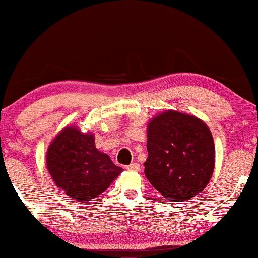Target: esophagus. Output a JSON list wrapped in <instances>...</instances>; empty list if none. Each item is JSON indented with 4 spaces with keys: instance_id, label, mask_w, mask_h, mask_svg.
Instances as JSON below:
<instances>
[{
    "instance_id": "34e87169",
    "label": "esophagus",
    "mask_w": 258,
    "mask_h": 258,
    "mask_svg": "<svg viewBox=\"0 0 258 258\" xmlns=\"http://www.w3.org/2000/svg\"><path fill=\"white\" fill-rule=\"evenodd\" d=\"M126 169H127V171H134V172H138L139 169H140V165H139L138 163H133V164L128 165V166H126Z\"/></svg>"
}]
</instances>
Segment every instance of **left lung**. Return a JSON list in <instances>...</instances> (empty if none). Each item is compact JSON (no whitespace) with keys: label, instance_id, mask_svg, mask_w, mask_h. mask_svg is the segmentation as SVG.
Returning a JSON list of instances; mask_svg holds the SVG:
<instances>
[{"label":"left lung","instance_id":"1","mask_svg":"<svg viewBox=\"0 0 258 258\" xmlns=\"http://www.w3.org/2000/svg\"><path fill=\"white\" fill-rule=\"evenodd\" d=\"M145 174L166 199L181 203L211 180L215 148L207 125L195 116L168 110L148 126Z\"/></svg>","mask_w":258,"mask_h":258}]
</instances>
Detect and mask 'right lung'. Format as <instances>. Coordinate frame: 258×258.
Here are the masks:
<instances>
[{
	"label": "right lung",
	"instance_id": "add662e5",
	"mask_svg": "<svg viewBox=\"0 0 258 258\" xmlns=\"http://www.w3.org/2000/svg\"><path fill=\"white\" fill-rule=\"evenodd\" d=\"M47 169L60 189L75 200L87 203L107 190L123 172L109 156L100 152L92 134L67 127L51 143L46 155Z\"/></svg>",
	"mask_w": 258,
	"mask_h": 258
}]
</instances>
